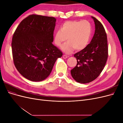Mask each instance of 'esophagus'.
<instances>
[{
    "label": "esophagus",
    "mask_w": 123,
    "mask_h": 123,
    "mask_svg": "<svg viewBox=\"0 0 123 123\" xmlns=\"http://www.w3.org/2000/svg\"><path fill=\"white\" fill-rule=\"evenodd\" d=\"M62 57H63V58H64V59H66V58H68V56L67 55H65V54H64L63 55V56H62Z\"/></svg>",
    "instance_id": "1"
}]
</instances>
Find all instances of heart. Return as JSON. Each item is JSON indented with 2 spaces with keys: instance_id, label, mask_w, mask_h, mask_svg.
Segmentation results:
<instances>
[{
  "instance_id": "heart-1",
  "label": "heart",
  "mask_w": 123,
  "mask_h": 123,
  "mask_svg": "<svg viewBox=\"0 0 123 123\" xmlns=\"http://www.w3.org/2000/svg\"><path fill=\"white\" fill-rule=\"evenodd\" d=\"M92 33L91 23L88 20H68L65 21L61 29L55 32L54 42L61 47L65 41H68L62 47L65 53H71L74 50L80 51L87 47Z\"/></svg>"
}]
</instances>
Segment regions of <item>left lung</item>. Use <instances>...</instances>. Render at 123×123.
Wrapping results in <instances>:
<instances>
[{"label":"left lung","instance_id":"obj_1","mask_svg":"<svg viewBox=\"0 0 123 123\" xmlns=\"http://www.w3.org/2000/svg\"><path fill=\"white\" fill-rule=\"evenodd\" d=\"M93 19L95 30L90 43L74 55L77 65L71 70L72 77L81 84L90 83L101 73L108 56L107 34L103 25L96 18Z\"/></svg>","mask_w":123,"mask_h":123}]
</instances>
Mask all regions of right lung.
Returning <instances> with one entry per match:
<instances>
[{"mask_svg": "<svg viewBox=\"0 0 123 123\" xmlns=\"http://www.w3.org/2000/svg\"><path fill=\"white\" fill-rule=\"evenodd\" d=\"M56 18L32 14L15 31L12 41L14 64L25 79L42 81L50 75L62 53L52 44Z\"/></svg>", "mask_w": 123, "mask_h": 123, "instance_id": "add662e5", "label": "right lung"}]
</instances>
